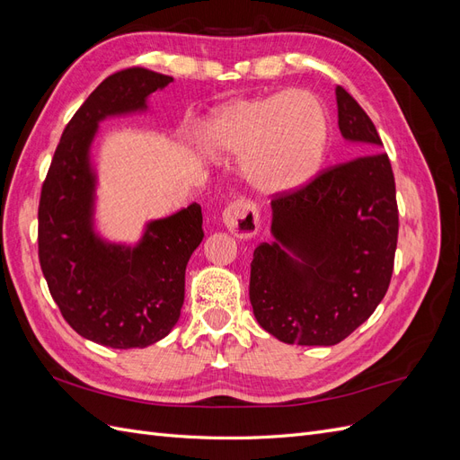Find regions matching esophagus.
I'll list each match as a JSON object with an SVG mask.
<instances>
[{
	"mask_svg": "<svg viewBox=\"0 0 460 460\" xmlns=\"http://www.w3.org/2000/svg\"><path fill=\"white\" fill-rule=\"evenodd\" d=\"M225 226L240 240L253 238L259 230V211L253 201L238 199L230 203L222 213Z\"/></svg>",
	"mask_w": 460,
	"mask_h": 460,
	"instance_id": "obj_1",
	"label": "esophagus"
}]
</instances>
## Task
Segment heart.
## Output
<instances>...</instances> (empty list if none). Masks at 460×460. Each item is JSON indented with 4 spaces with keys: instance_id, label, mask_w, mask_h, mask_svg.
I'll return each mask as SVG.
<instances>
[{
    "instance_id": "obj_1",
    "label": "heart",
    "mask_w": 460,
    "mask_h": 460,
    "mask_svg": "<svg viewBox=\"0 0 460 460\" xmlns=\"http://www.w3.org/2000/svg\"><path fill=\"white\" fill-rule=\"evenodd\" d=\"M328 120L309 92L238 100L203 124L201 144L215 157L243 155V172L264 193H289L323 169Z\"/></svg>"
}]
</instances>
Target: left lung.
<instances>
[{"mask_svg":"<svg viewBox=\"0 0 460 460\" xmlns=\"http://www.w3.org/2000/svg\"><path fill=\"white\" fill-rule=\"evenodd\" d=\"M338 127L367 155L333 164L307 186L274 193L272 243L252 262L257 323L284 343L336 345L389 288L399 232L395 178L374 122L336 88Z\"/></svg>","mask_w":460,"mask_h":460,"instance_id":"1","label":"left lung"}]
</instances>
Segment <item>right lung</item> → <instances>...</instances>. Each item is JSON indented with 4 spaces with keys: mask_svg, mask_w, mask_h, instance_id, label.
I'll return each instance as SVG.
<instances>
[{
    "mask_svg": "<svg viewBox=\"0 0 460 460\" xmlns=\"http://www.w3.org/2000/svg\"><path fill=\"white\" fill-rule=\"evenodd\" d=\"M169 82L144 66L107 76L68 120L41 184L38 257L49 294L76 333L113 349L147 347L172 330L186 264L205 235L198 203L149 222L136 247L105 243L92 228L97 122L144 111L147 95Z\"/></svg>",
    "mask_w": 460,
    "mask_h": 460,
    "instance_id": "right-lung-1",
    "label": "right lung"
}]
</instances>
